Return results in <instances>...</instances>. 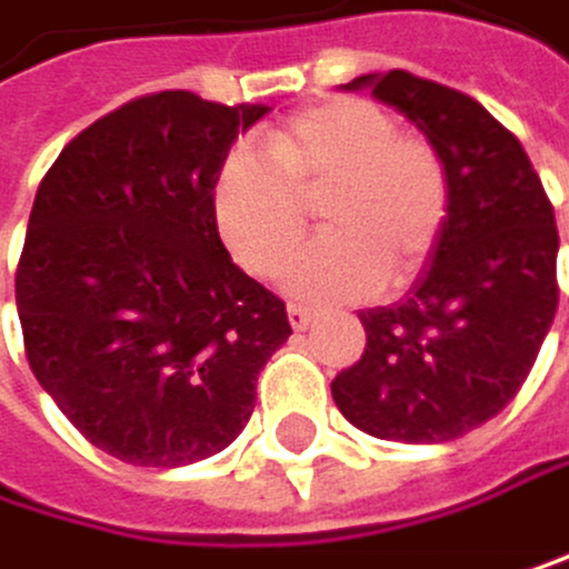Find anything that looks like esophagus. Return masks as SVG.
<instances>
[{
    "mask_svg": "<svg viewBox=\"0 0 569 569\" xmlns=\"http://www.w3.org/2000/svg\"><path fill=\"white\" fill-rule=\"evenodd\" d=\"M287 313H290V325H293L297 331H303V328L313 321V310L303 307V303H287Z\"/></svg>",
    "mask_w": 569,
    "mask_h": 569,
    "instance_id": "obj_1",
    "label": "esophagus"
}]
</instances>
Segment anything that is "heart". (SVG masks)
<instances>
[{"mask_svg": "<svg viewBox=\"0 0 569 569\" xmlns=\"http://www.w3.org/2000/svg\"><path fill=\"white\" fill-rule=\"evenodd\" d=\"M318 203L328 234L293 259L287 290L362 300L425 272L449 223V172L377 102L341 96L276 127L266 154L234 151L213 186L217 231L251 276L287 266Z\"/></svg>", "mask_w": 569, "mask_h": 569, "instance_id": "1", "label": "heart"}]
</instances>
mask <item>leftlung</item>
I'll return each instance as SVG.
<instances>
[{"label":"left lung","mask_w":569,"mask_h":569,"mask_svg":"<svg viewBox=\"0 0 569 569\" xmlns=\"http://www.w3.org/2000/svg\"><path fill=\"white\" fill-rule=\"evenodd\" d=\"M436 144L449 223L400 303L362 310V359L331 380L338 411L377 439L467 436L526 383L557 313V217L515 133L480 102L411 71L359 74Z\"/></svg>","instance_id":"8db88e82"}]
</instances>
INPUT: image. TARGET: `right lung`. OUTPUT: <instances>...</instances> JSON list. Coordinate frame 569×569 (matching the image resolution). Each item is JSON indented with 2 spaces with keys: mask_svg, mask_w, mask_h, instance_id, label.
<instances>
[{
  "mask_svg": "<svg viewBox=\"0 0 569 569\" xmlns=\"http://www.w3.org/2000/svg\"><path fill=\"white\" fill-rule=\"evenodd\" d=\"M266 113L151 92L71 138L40 179L17 266L27 362L96 449L133 467L228 449L293 335L213 217L220 166Z\"/></svg>",
  "mask_w": 569,
  "mask_h": 569,
  "instance_id": "obj_1",
  "label": "right lung"
}]
</instances>
